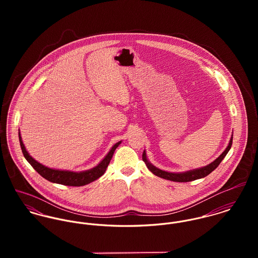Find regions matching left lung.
Masks as SVG:
<instances>
[{
  "mask_svg": "<svg viewBox=\"0 0 258 258\" xmlns=\"http://www.w3.org/2000/svg\"><path fill=\"white\" fill-rule=\"evenodd\" d=\"M232 145V135L231 138L229 140L228 146L225 148V150L221 153V155L211 164L202 167V168H198V169H194V170H189L186 172L183 173H171V172H167V171H163L157 167H155L154 165H152L149 160L147 159V155H146V151L144 150L143 155H142V159L145 162L148 169L155 175L158 176L160 178H163L165 180H169V181H173V182H180V183H184V182H191L198 179H202L207 177L209 174H211L214 170H216L218 168V166L221 164V161L223 160V158L226 156V154L228 153V151L230 150Z\"/></svg>",
  "mask_w": 258,
  "mask_h": 258,
  "instance_id": "1",
  "label": "left lung"
}]
</instances>
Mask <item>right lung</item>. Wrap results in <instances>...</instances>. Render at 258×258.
Listing matches in <instances>:
<instances>
[{
    "label": "right lung",
    "mask_w": 258,
    "mask_h": 258,
    "mask_svg": "<svg viewBox=\"0 0 258 258\" xmlns=\"http://www.w3.org/2000/svg\"><path fill=\"white\" fill-rule=\"evenodd\" d=\"M19 139H20V144H21L24 157L41 177H43L45 180H47L51 183L64 184V185H73V186L85 185V184H89V183L97 180L98 178H100L105 173L106 168L108 167V165L110 163L112 156H113L116 148L121 144V141H119L115 145H113V147L111 148L108 154L94 168L86 170V171H82V172H72V171H66V170L51 169V168L45 167L42 164L38 163L28 153L27 149L23 143L20 132H19Z\"/></svg>",
    "instance_id": "obj_1"
}]
</instances>
